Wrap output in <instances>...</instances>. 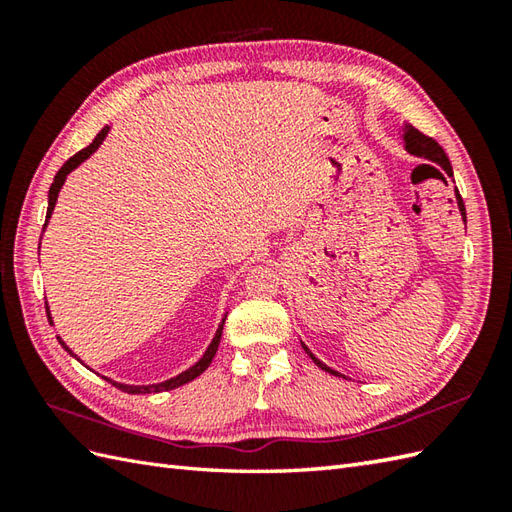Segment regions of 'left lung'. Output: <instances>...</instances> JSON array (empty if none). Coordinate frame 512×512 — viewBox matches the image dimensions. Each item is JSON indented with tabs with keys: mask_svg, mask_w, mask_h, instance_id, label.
I'll return each instance as SVG.
<instances>
[{
	"mask_svg": "<svg viewBox=\"0 0 512 512\" xmlns=\"http://www.w3.org/2000/svg\"><path fill=\"white\" fill-rule=\"evenodd\" d=\"M400 136H402V143H405V149L409 151L411 156H418V158H424V160H429V162H436V165L447 173L449 178H453V169H451V162H449V158H447V154H444V149L436 143V140L433 138H429V136H424L422 132H418L416 127L413 125H409V123H402L400 125ZM458 206H460V213L464 211V206H462V200H460V195H458ZM303 345V350H306V354L312 358L314 361V365H319L323 372H328V374H334V376H341V378H345L343 374H339L336 372V369H332V367H328L325 363H321L317 356H314L308 347H306V343H301Z\"/></svg>",
	"mask_w": 512,
	"mask_h": 512,
	"instance_id": "obj_1",
	"label": "left lung"
}]
</instances>
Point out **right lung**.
<instances>
[{
  "instance_id": "1",
  "label": "right lung",
  "mask_w": 512,
  "mask_h": 512,
  "mask_svg": "<svg viewBox=\"0 0 512 512\" xmlns=\"http://www.w3.org/2000/svg\"><path fill=\"white\" fill-rule=\"evenodd\" d=\"M107 132H110V125H105L99 134H96V138L92 140V143L85 147V149H81L79 154H74L68 162H65V165L57 171V176H54V182H52V187H50V191H48V213H46V224H43V228L48 226V220H50V215H52V211H54V204H57V198H59V191H61V187H63V182H65V178H68V173L70 171H74L76 167L81 165V162H85L88 160L96 149L101 147V143L105 140V136H107ZM39 248H41V242H39ZM46 312H48V321L52 323V317H50V308L46 306ZM224 319H226V314H224ZM224 319H222V323L217 325V330H215V336H213V341L209 343V347H206V352L202 354V358L195 365H191L189 369H184L182 374H178V376H173V378H169V380H162V383H154V385H125V383H116V380H112V378H105L107 383H112L114 387H118V389H123V391H127V394H158V391H169V389H176V387H180V385H187V383H191L193 378H198L206 367L211 365V361H213V356H215V352H217V345H220V339H222V330H224ZM59 339V343H61V347L65 352H68L70 356H74L76 358V354L70 350L68 345H65L63 341H61V336H57ZM76 361H81V358H76ZM83 363V361H81Z\"/></svg>"
}]
</instances>
